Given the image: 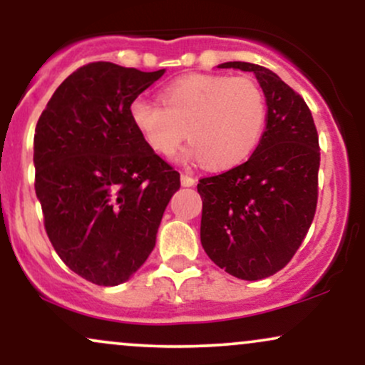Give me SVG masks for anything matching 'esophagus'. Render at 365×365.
Segmentation results:
<instances>
[{"instance_id":"34e87169","label":"esophagus","mask_w":365,"mask_h":365,"mask_svg":"<svg viewBox=\"0 0 365 365\" xmlns=\"http://www.w3.org/2000/svg\"><path fill=\"white\" fill-rule=\"evenodd\" d=\"M180 182H182L183 187H192V185H195V178H192L190 175H187V173L180 175Z\"/></svg>"}]
</instances>
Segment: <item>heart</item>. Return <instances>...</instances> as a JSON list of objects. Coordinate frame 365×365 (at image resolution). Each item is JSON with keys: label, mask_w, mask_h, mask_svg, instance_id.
Wrapping results in <instances>:
<instances>
[{"label": "heart", "mask_w": 365, "mask_h": 365, "mask_svg": "<svg viewBox=\"0 0 365 365\" xmlns=\"http://www.w3.org/2000/svg\"><path fill=\"white\" fill-rule=\"evenodd\" d=\"M161 101L159 106L137 98L130 104V120L145 144L158 156L171 158L187 132L188 156L212 171L247 161L266 127V99L247 77L188 75L170 83Z\"/></svg>", "instance_id": "1"}]
</instances>
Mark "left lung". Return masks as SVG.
I'll return each instance as SVG.
<instances>
[{
	"instance_id": "left-lung-1",
	"label": "left lung",
	"mask_w": 365,
	"mask_h": 365,
	"mask_svg": "<svg viewBox=\"0 0 365 365\" xmlns=\"http://www.w3.org/2000/svg\"><path fill=\"white\" fill-rule=\"evenodd\" d=\"M220 66L255 73L267 120L249 161L199 180L200 242L216 266L255 282L283 269L311 228L319 192V137L302 96L278 75L245 61Z\"/></svg>"
}]
</instances>
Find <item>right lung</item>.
Returning a JSON list of instances; mask_svg holds the SVG:
<instances>
[{
	"label": "right lung",
	"mask_w": 365,
	"mask_h": 365,
	"mask_svg": "<svg viewBox=\"0 0 365 365\" xmlns=\"http://www.w3.org/2000/svg\"><path fill=\"white\" fill-rule=\"evenodd\" d=\"M165 75L110 61L83 65L61 82L34 135L36 194L61 261L87 282L115 287L135 273L180 173L145 144L130 104Z\"/></svg>",
	"instance_id": "right-lung-1"
}]
</instances>
